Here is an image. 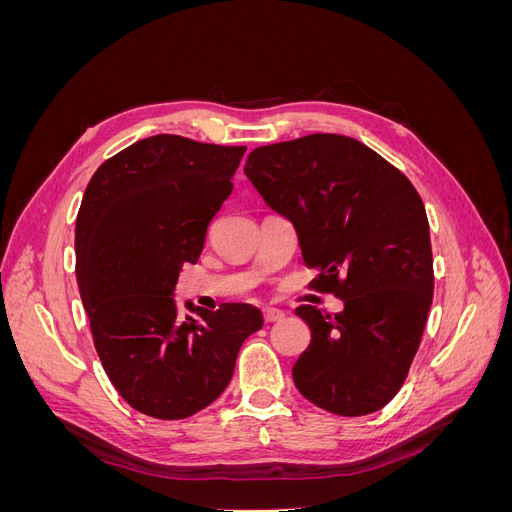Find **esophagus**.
<instances>
[{"label":"esophagus","instance_id":"esophagus-1","mask_svg":"<svg viewBox=\"0 0 512 512\" xmlns=\"http://www.w3.org/2000/svg\"><path fill=\"white\" fill-rule=\"evenodd\" d=\"M284 316H286V314L282 312V309H275V307L265 309V320H267V322H280Z\"/></svg>","mask_w":512,"mask_h":512}]
</instances>
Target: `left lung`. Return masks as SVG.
Masks as SVG:
<instances>
[{
	"mask_svg": "<svg viewBox=\"0 0 512 512\" xmlns=\"http://www.w3.org/2000/svg\"><path fill=\"white\" fill-rule=\"evenodd\" d=\"M245 177L297 230L335 316L297 307L312 342L292 367L305 399L339 416L384 408L404 384L433 299L429 222L406 175L342 134L254 149Z\"/></svg>",
	"mask_w": 512,
	"mask_h": 512,
	"instance_id": "obj_1",
	"label": "left lung"
}]
</instances>
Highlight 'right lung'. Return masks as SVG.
<instances>
[{
  "label": "right lung",
  "instance_id": "add662e5",
  "mask_svg": "<svg viewBox=\"0 0 512 512\" xmlns=\"http://www.w3.org/2000/svg\"><path fill=\"white\" fill-rule=\"evenodd\" d=\"M245 147L175 134L143 138L91 177L76 215V282L106 376L153 418H188L218 399L260 309L185 303L183 262L203 252L207 226L232 190Z\"/></svg>",
  "mask_w": 512,
  "mask_h": 512
}]
</instances>
